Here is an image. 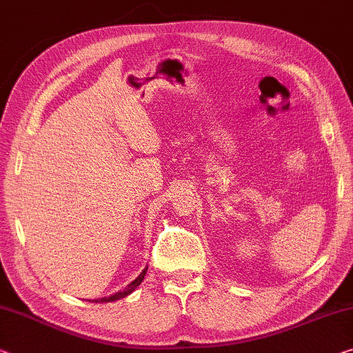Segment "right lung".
<instances>
[{"label": "right lung", "instance_id": "1", "mask_svg": "<svg viewBox=\"0 0 353 353\" xmlns=\"http://www.w3.org/2000/svg\"><path fill=\"white\" fill-rule=\"evenodd\" d=\"M145 274H146V268L142 271V273H140V276L137 279H134L131 284H128V287L124 290H121V292H117V294H113L112 296H108V298H99V300H94V303H108V301H117V300H120V298H124V296H128L129 294H132V292L137 289V285L142 283L143 281V278H145Z\"/></svg>", "mask_w": 353, "mask_h": 353}]
</instances>
